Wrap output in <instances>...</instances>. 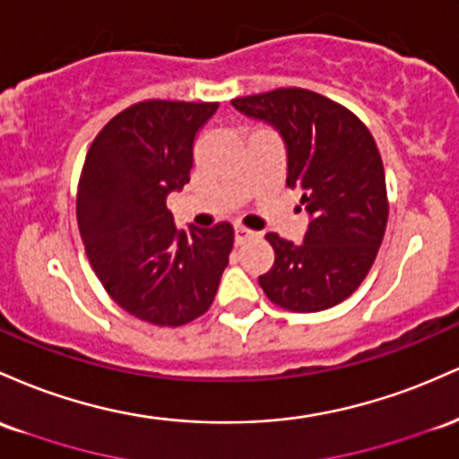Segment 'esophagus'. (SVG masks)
Masks as SVG:
<instances>
[{
	"mask_svg": "<svg viewBox=\"0 0 459 459\" xmlns=\"http://www.w3.org/2000/svg\"><path fill=\"white\" fill-rule=\"evenodd\" d=\"M255 231L254 230H247V228H236L234 230V240H236V245H243V243H247V240H254L255 238Z\"/></svg>",
	"mask_w": 459,
	"mask_h": 459,
	"instance_id": "obj_1",
	"label": "esophagus"
}]
</instances>
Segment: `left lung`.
<instances>
[{"label": "left lung", "instance_id": "obj_1", "mask_svg": "<svg viewBox=\"0 0 459 459\" xmlns=\"http://www.w3.org/2000/svg\"><path fill=\"white\" fill-rule=\"evenodd\" d=\"M245 117L269 123L286 145V184L310 214L303 243L266 234L275 262L260 275L264 295L292 312H321L351 297L373 266L388 223L377 145L347 108L306 89L231 100Z\"/></svg>", "mask_w": 459, "mask_h": 459}]
</instances>
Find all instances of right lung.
Returning <instances> with one entry per match:
<instances>
[{
	"label": "right lung",
	"mask_w": 459,
	"mask_h": 459,
	"mask_svg": "<svg viewBox=\"0 0 459 459\" xmlns=\"http://www.w3.org/2000/svg\"><path fill=\"white\" fill-rule=\"evenodd\" d=\"M219 104L141 101L118 112L86 153L77 228L101 286L132 316L186 325L212 306L234 230L175 228L167 197L190 182L197 132Z\"/></svg>",
	"instance_id": "add662e5"
}]
</instances>
